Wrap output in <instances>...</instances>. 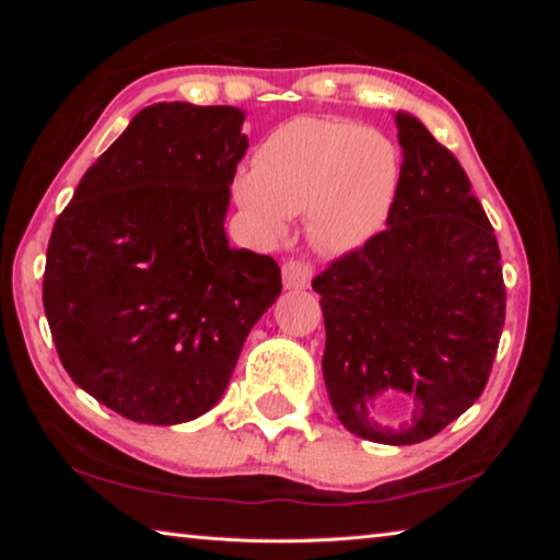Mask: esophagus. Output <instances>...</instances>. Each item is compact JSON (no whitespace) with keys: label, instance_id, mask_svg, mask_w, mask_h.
Listing matches in <instances>:
<instances>
[{"label":"esophagus","instance_id":"34e87169","mask_svg":"<svg viewBox=\"0 0 560 560\" xmlns=\"http://www.w3.org/2000/svg\"><path fill=\"white\" fill-rule=\"evenodd\" d=\"M283 287L289 291H299V289H308L311 287V277H314V269L308 267L306 261L299 259H289L283 264Z\"/></svg>","mask_w":560,"mask_h":560}]
</instances>
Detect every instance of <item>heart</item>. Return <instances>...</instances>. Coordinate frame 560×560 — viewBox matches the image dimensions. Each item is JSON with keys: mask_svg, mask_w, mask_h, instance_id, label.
I'll list each match as a JSON object with an SVG mask.
<instances>
[{"mask_svg": "<svg viewBox=\"0 0 560 560\" xmlns=\"http://www.w3.org/2000/svg\"><path fill=\"white\" fill-rule=\"evenodd\" d=\"M400 153L353 120L301 116L271 130L254 167L234 179V200L264 234L279 236L306 212L316 249L350 254L383 230L400 185Z\"/></svg>", "mask_w": 560, "mask_h": 560, "instance_id": "1", "label": "heart"}]
</instances>
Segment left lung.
<instances>
[{"instance_id": "1", "label": "left lung", "mask_w": 560, "mask_h": 560, "mask_svg": "<svg viewBox=\"0 0 560 560\" xmlns=\"http://www.w3.org/2000/svg\"><path fill=\"white\" fill-rule=\"evenodd\" d=\"M400 185L387 230L314 279L326 324L324 381L338 420L381 444L424 442L477 402L489 381L506 291L494 230L447 148L397 110ZM402 394L411 417L376 422Z\"/></svg>"}]
</instances>
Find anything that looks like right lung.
I'll return each instance as SVG.
<instances>
[{"label":"right lung","mask_w":560,"mask_h":560,"mask_svg":"<svg viewBox=\"0 0 560 560\" xmlns=\"http://www.w3.org/2000/svg\"><path fill=\"white\" fill-rule=\"evenodd\" d=\"M244 110L153 103L93 163L54 224L44 311L71 381L113 412L179 424L220 402L279 264L232 249Z\"/></svg>","instance_id":"right-lung-1"}]
</instances>
